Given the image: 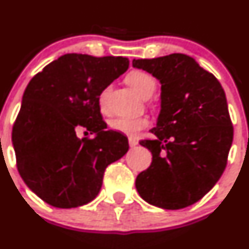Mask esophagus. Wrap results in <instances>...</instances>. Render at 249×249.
Listing matches in <instances>:
<instances>
[{"label":"esophagus","instance_id":"34e87169","mask_svg":"<svg viewBox=\"0 0 249 249\" xmlns=\"http://www.w3.org/2000/svg\"><path fill=\"white\" fill-rule=\"evenodd\" d=\"M137 140L136 139H134V137H130L129 139V144H130V147H135V145H137Z\"/></svg>","mask_w":249,"mask_h":249}]
</instances>
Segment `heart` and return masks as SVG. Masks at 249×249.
<instances>
[{"mask_svg": "<svg viewBox=\"0 0 249 249\" xmlns=\"http://www.w3.org/2000/svg\"><path fill=\"white\" fill-rule=\"evenodd\" d=\"M126 82L140 96L144 97V99L152 96L154 94L155 89H157V83H155L154 78L147 72L140 71V70L130 72L126 76ZM108 95L109 88H106L100 94L99 102L102 109L106 108ZM109 126L114 131L122 132V134L129 135V136H135V135L139 134L141 130L149 126V119L144 117H117L109 123Z\"/></svg>", "mask_w": 249, "mask_h": 249, "instance_id": "heart-1", "label": "heart"}]
</instances>
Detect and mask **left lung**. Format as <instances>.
I'll return each instance as SVG.
<instances>
[{
	"label": "left lung",
	"mask_w": 249,
	"mask_h": 249,
	"mask_svg": "<svg viewBox=\"0 0 249 249\" xmlns=\"http://www.w3.org/2000/svg\"><path fill=\"white\" fill-rule=\"evenodd\" d=\"M132 66L161 83V110L153 140L140 144L153 161L136 178L143 200L180 210L202 199L224 172L233 127L224 89L211 72L185 54L139 59Z\"/></svg>",
	"instance_id": "8db88e82"
}]
</instances>
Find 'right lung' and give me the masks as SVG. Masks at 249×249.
I'll use <instances>...</instances> for the list:
<instances>
[{"label":"right lung","instance_id":"obj_1","mask_svg":"<svg viewBox=\"0 0 249 249\" xmlns=\"http://www.w3.org/2000/svg\"><path fill=\"white\" fill-rule=\"evenodd\" d=\"M127 69L126 57L73 53L30 80L12 141L18 171L43 201L59 208L90 202L101 189L106 167L126 154V137L105 130L99 97ZM80 127L97 136L78 139Z\"/></svg>","mask_w":249,"mask_h":249}]
</instances>
